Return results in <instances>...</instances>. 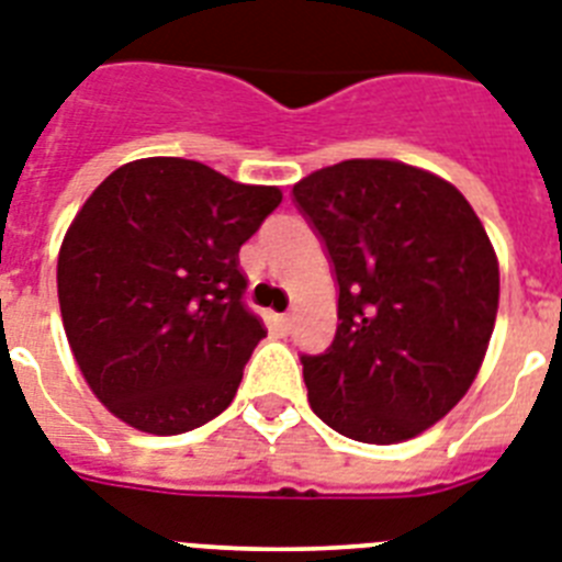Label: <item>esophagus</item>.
<instances>
[{
    "instance_id": "esophagus-1",
    "label": "esophagus",
    "mask_w": 562,
    "mask_h": 562,
    "mask_svg": "<svg viewBox=\"0 0 562 562\" xmlns=\"http://www.w3.org/2000/svg\"><path fill=\"white\" fill-rule=\"evenodd\" d=\"M280 325H282V331H291V325H294V314H282Z\"/></svg>"
}]
</instances>
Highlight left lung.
<instances>
[{
    "mask_svg": "<svg viewBox=\"0 0 562 562\" xmlns=\"http://www.w3.org/2000/svg\"><path fill=\"white\" fill-rule=\"evenodd\" d=\"M337 280V334L303 353L325 426L403 442L454 408L483 366L499 268L483 223L446 179L391 159H346L294 186Z\"/></svg>",
    "mask_w": 562,
    "mask_h": 562,
    "instance_id": "1",
    "label": "left lung"
}]
</instances>
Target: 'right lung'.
Here are the masks:
<instances>
[{
    "instance_id": "right-lung-1",
    "label": "right lung",
    "mask_w": 562,
    "mask_h": 562,
    "mask_svg": "<svg viewBox=\"0 0 562 562\" xmlns=\"http://www.w3.org/2000/svg\"><path fill=\"white\" fill-rule=\"evenodd\" d=\"M280 202L179 157L122 165L88 196L56 289L79 371L122 423L168 437L228 408L266 337L239 248Z\"/></svg>"
}]
</instances>
